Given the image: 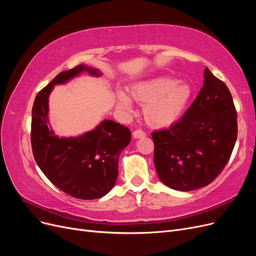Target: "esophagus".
Segmentation results:
<instances>
[{"instance_id": "esophagus-1", "label": "esophagus", "mask_w": 256, "mask_h": 256, "mask_svg": "<svg viewBox=\"0 0 256 256\" xmlns=\"http://www.w3.org/2000/svg\"><path fill=\"white\" fill-rule=\"evenodd\" d=\"M132 136H134V138H138L144 136H145V132H144L143 130H141V129H136V130H134V132H132Z\"/></svg>"}]
</instances>
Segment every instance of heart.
<instances>
[{"mask_svg":"<svg viewBox=\"0 0 256 256\" xmlns=\"http://www.w3.org/2000/svg\"><path fill=\"white\" fill-rule=\"evenodd\" d=\"M130 95L144 104L145 120L152 127L162 128L172 125L180 118L190 99L191 88L186 82L158 76L132 85ZM118 99L122 110L132 109V102L124 92H118Z\"/></svg>","mask_w":256,"mask_h":256,"instance_id":"b5f03b06","label":"heart"}]
</instances>
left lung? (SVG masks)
Listing matches in <instances>:
<instances>
[{
	"label": "left lung",
	"mask_w": 256,
	"mask_h": 256,
	"mask_svg": "<svg viewBox=\"0 0 256 256\" xmlns=\"http://www.w3.org/2000/svg\"><path fill=\"white\" fill-rule=\"evenodd\" d=\"M237 132L230 92L206 67L203 88L182 118L168 129L152 134L160 180L178 191L212 182L228 164Z\"/></svg>",
	"instance_id": "1"
}]
</instances>
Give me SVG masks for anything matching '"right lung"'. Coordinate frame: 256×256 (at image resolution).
Returning <instances> with one entry per match:
<instances>
[{
  "mask_svg": "<svg viewBox=\"0 0 256 256\" xmlns=\"http://www.w3.org/2000/svg\"><path fill=\"white\" fill-rule=\"evenodd\" d=\"M82 72L100 76L97 69L78 65L60 72L38 92L32 109L30 143L36 164L58 189L76 198L106 196L116 182L120 152L130 143L129 128L104 120L96 129L78 138H62L48 126L49 95L56 84L65 83Z\"/></svg>",
  "mask_w": 256,
  "mask_h": 256,
  "instance_id": "right-lung-1",
  "label": "right lung"
}]
</instances>
